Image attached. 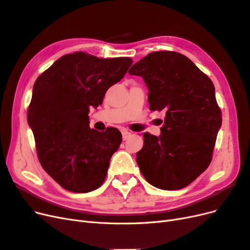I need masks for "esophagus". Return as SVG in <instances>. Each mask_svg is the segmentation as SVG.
<instances>
[{
    "mask_svg": "<svg viewBox=\"0 0 250 250\" xmlns=\"http://www.w3.org/2000/svg\"><path fill=\"white\" fill-rule=\"evenodd\" d=\"M131 135H132V133H131L130 131H126V130L123 131V139H124V140H126Z\"/></svg>",
    "mask_w": 250,
    "mask_h": 250,
    "instance_id": "1",
    "label": "esophagus"
}]
</instances>
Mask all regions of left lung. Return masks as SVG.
I'll return each instance as SVG.
<instances>
[{
    "mask_svg": "<svg viewBox=\"0 0 250 250\" xmlns=\"http://www.w3.org/2000/svg\"><path fill=\"white\" fill-rule=\"evenodd\" d=\"M128 75L143 78L151 111L166 112L159 137L143 134L144 146L136 154L141 173L159 189L187 187L210 165L222 124L213 82L186 56L171 51L149 53Z\"/></svg>",
    "mask_w": 250,
    "mask_h": 250,
    "instance_id": "8db88e82",
    "label": "left lung"
}]
</instances>
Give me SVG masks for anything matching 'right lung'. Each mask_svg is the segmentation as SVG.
<instances>
[{"instance_id": "right-lung-1", "label": "right lung", "mask_w": 250, "mask_h": 250, "mask_svg": "<svg viewBox=\"0 0 250 250\" xmlns=\"http://www.w3.org/2000/svg\"><path fill=\"white\" fill-rule=\"evenodd\" d=\"M132 63L128 57L101 59L76 52L62 56L35 81L28 124L40 164L62 188L86 193L106 179L122 133L115 127L90 128L88 113L102 104L104 93Z\"/></svg>"}]
</instances>
